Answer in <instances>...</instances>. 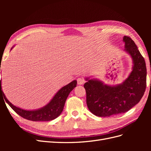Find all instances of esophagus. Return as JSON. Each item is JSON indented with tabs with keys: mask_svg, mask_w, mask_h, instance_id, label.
<instances>
[{
	"mask_svg": "<svg viewBox=\"0 0 151 151\" xmlns=\"http://www.w3.org/2000/svg\"><path fill=\"white\" fill-rule=\"evenodd\" d=\"M77 84L79 85H82L85 83V80L83 78V77H79V78L77 79Z\"/></svg>",
	"mask_w": 151,
	"mask_h": 151,
	"instance_id": "esophagus-1",
	"label": "esophagus"
}]
</instances>
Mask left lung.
I'll return each mask as SVG.
<instances>
[{
  "mask_svg": "<svg viewBox=\"0 0 151 151\" xmlns=\"http://www.w3.org/2000/svg\"><path fill=\"white\" fill-rule=\"evenodd\" d=\"M125 51L133 60L132 71L122 84L116 86L104 84L98 79H89L84 84L86 103L90 111L101 117L125 113L137 104L146 88L147 68L144 57L135 42L129 36L123 38Z\"/></svg>",
  "mask_w": 151,
  "mask_h": 151,
  "instance_id": "left-lung-1",
  "label": "left lung"
}]
</instances>
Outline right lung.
Here are the masks:
<instances>
[{"instance_id": "1", "label": "right lung", "mask_w": 151, "mask_h": 151, "mask_svg": "<svg viewBox=\"0 0 151 151\" xmlns=\"http://www.w3.org/2000/svg\"><path fill=\"white\" fill-rule=\"evenodd\" d=\"M76 86L77 81L75 80L68 84L63 86L58 91L51 101L46 106L38 109H36V110H25V109L16 107L10 101H9V100L6 98L5 94L2 91L1 81H0V94L2 93L3 94L5 101L13 110L25 119L35 122L50 121L55 119L60 115L63 109L68 94L75 88Z\"/></svg>"}]
</instances>
